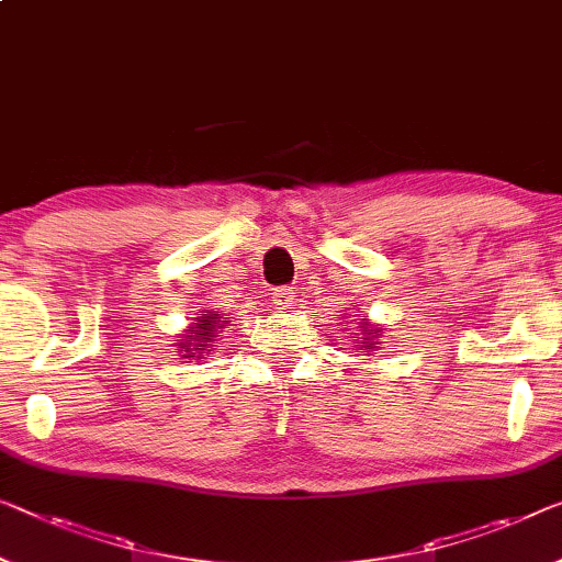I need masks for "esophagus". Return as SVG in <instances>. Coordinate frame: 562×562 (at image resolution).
<instances>
[{
    "instance_id": "1",
    "label": "esophagus",
    "mask_w": 562,
    "mask_h": 562,
    "mask_svg": "<svg viewBox=\"0 0 562 562\" xmlns=\"http://www.w3.org/2000/svg\"><path fill=\"white\" fill-rule=\"evenodd\" d=\"M272 303L278 310H290L292 303H295V290L292 288H278L272 292Z\"/></svg>"
}]
</instances>
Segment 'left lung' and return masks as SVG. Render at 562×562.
Masks as SVG:
<instances>
[{
  "mask_svg": "<svg viewBox=\"0 0 562 562\" xmlns=\"http://www.w3.org/2000/svg\"><path fill=\"white\" fill-rule=\"evenodd\" d=\"M363 321H366V317H363ZM361 328L366 330L363 335H366V338H363V346H361V350H371V348H379V340H375V338H379V328H368V323H361Z\"/></svg>",
  "mask_w": 562,
  "mask_h": 562,
  "instance_id": "obj_1",
  "label": "left lung"
}]
</instances>
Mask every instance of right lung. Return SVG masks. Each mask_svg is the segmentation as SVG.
Instances as JSON below:
<instances>
[{
	"instance_id": "obj_1",
	"label": "right lung",
	"mask_w": 562,
	"mask_h": 562,
	"mask_svg": "<svg viewBox=\"0 0 562 562\" xmlns=\"http://www.w3.org/2000/svg\"><path fill=\"white\" fill-rule=\"evenodd\" d=\"M222 323H227V321H222ZM216 328H222V325H220V321H216L214 315L196 317L194 328H191V333H194V335H187V340H183L181 346H179V348L187 350V356H183V358H194V353H191V350H206V346L214 338V330Z\"/></svg>"
}]
</instances>
